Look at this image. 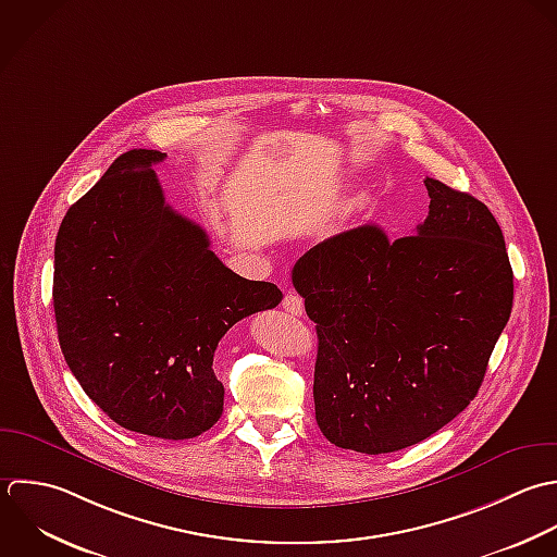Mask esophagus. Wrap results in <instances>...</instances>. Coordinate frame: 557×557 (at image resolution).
I'll use <instances>...</instances> for the list:
<instances>
[{"mask_svg": "<svg viewBox=\"0 0 557 557\" xmlns=\"http://www.w3.org/2000/svg\"><path fill=\"white\" fill-rule=\"evenodd\" d=\"M282 308L293 317H301L304 314V299L297 293H286L284 299H282Z\"/></svg>", "mask_w": 557, "mask_h": 557, "instance_id": "34e87169", "label": "esophagus"}]
</instances>
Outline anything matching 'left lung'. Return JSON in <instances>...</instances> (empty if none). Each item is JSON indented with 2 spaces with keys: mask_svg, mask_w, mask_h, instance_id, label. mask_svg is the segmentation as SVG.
Wrapping results in <instances>:
<instances>
[{
  "mask_svg": "<svg viewBox=\"0 0 557 557\" xmlns=\"http://www.w3.org/2000/svg\"><path fill=\"white\" fill-rule=\"evenodd\" d=\"M425 186L430 214L417 234L391 240L360 225L293 267L319 336L317 423L341 449L393 454L454 421L512 312L515 275L493 212L434 177Z\"/></svg>",
  "mask_w": 557,
  "mask_h": 557,
  "instance_id": "1",
  "label": "left lung"
}]
</instances>
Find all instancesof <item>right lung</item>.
Here are the masks:
<instances>
[{"instance_id":"1","label":"right lung","mask_w":557,"mask_h":557,"mask_svg":"<svg viewBox=\"0 0 557 557\" xmlns=\"http://www.w3.org/2000/svg\"><path fill=\"white\" fill-rule=\"evenodd\" d=\"M164 153L132 149L64 214L53 247L62 356L121 428L164 441L210 430L223 412L212 358L240 319L282 290L227 269L208 234L166 201Z\"/></svg>"}]
</instances>
